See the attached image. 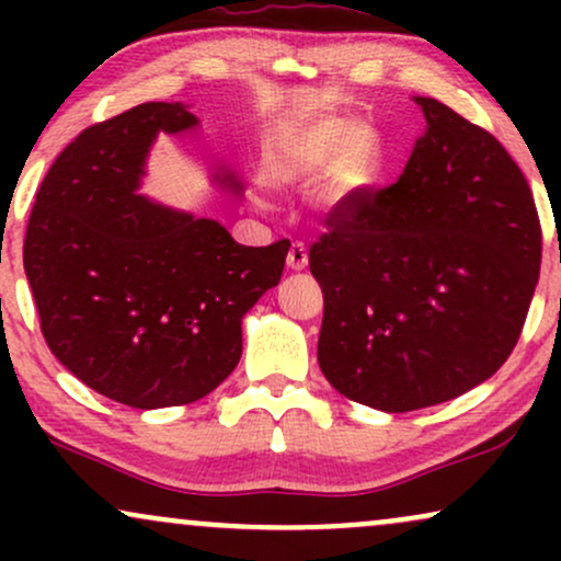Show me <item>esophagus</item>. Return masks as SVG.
Returning <instances> with one entry per match:
<instances>
[{
  "instance_id": "esophagus-1",
  "label": "esophagus",
  "mask_w": 561,
  "mask_h": 561,
  "mask_svg": "<svg viewBox=\"0 0 561 561\" xmlns=\"http://www.w3.org/2000/svg\"><path fill=\"white\" fill-rule=\"evenodd\" d=\"M287 266L293 272H302L308 266V250L302 242H293L289 244V253H287Z\"/></svg>"
}]
</instances>
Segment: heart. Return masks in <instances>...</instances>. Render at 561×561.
Segmentation results:
<instances>
[{"mask_svg":"<svg viewBox=\"0 0 561 561\" xmlns=\"http://www.w3.org/2000/svg\"><path fill=\"white\" fill-rule=\"evenodd\" d=\"M382 169V145L371 128L351 118L308 121L289 128L268 147L263 176L276 186H298L327 176L332 203L362 197Z\"/></svg>","mask_w":561,"mask_h":561,"instance_id":"heart-1","label":"heart"}]
</instances>
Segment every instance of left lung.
<instances>
[{"label": "left lung", "instance_id": "obj_1", "mask_svg": "<svg viewBox=\"0 0 561 561\" xmlns=\"http://www.w3.org/2000/svg\"><path fill=\"white\" fill-rule=\"evenodd\" d=\"M396 184L343 203L308 253L324 293L319 366L337 392L401 414L491 379L523 332L540 224L499 139L433 96Z\"/></svg>", "mask_w": 561, "mask_h": 561}]
</instances>
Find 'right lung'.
Here are the masks:
<instances>
[{
  "mask_svg": "<svg viewBox=\"0 0 561 561\" xmlns=\"http://www.w3.org/2000/svg\"><path fill=\"white\" fill-rule=\"evenodd\" d=\"M184 102L89 126L38 186L23 266L49 351L87 388L134 409L199 401L242 356V319L279 285L289 242L248 248L216 218L141 195L160 134H197ZM210 184L240 197L214 160Z\"/></svg>",
  "mask_w": 561,
  "mask_h": 561,
  "instance_id": "add662e5",
  "label": "right lung"
}]
</instances>
